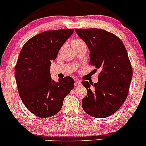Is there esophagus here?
<instances>
[{"mask_svg": "<svg viewBox=\"0 0 146 146\" xmlns=\"http://www.w3.org/2000/svg\"><path fill=\"white\" fill-rule=\"evenodd\" d=\"M74 85H75V87H78V86H81V82H80V81H78V80H77V81L75 82Z\"/></svg>", "mask_w": 146, "mask_h": 146, "instance_id": "1", "label": "esophagus"}]
</instances>
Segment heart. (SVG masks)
Instances as JSON below:
<instances>
[{
  "instance_id": "heart-1",
  "label": "heart",
  "mask_w": 146,
  "mask_h": 146,
  "mask_svg": "<svg viewBox=\"0 0 146 146\" xmlns=\"http://www.w3.org/2000/svg\"><path fill=\"white\" fill-rule=\"evenodd\" d=\"M85 42H84L82 39L80 38H75L72 40L71 41V46H73V48H76L78 46H80V45L84 44Z\"/></svg>"
}]
</instances>
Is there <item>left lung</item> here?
<instances>
[{
    "instance_id": "obj_1",
    "label": "left lung",
    "mask_w": 146,
    "mask_h": 146,
    "mask_svg": "<svg viewBox=\"0 0 146 146\" xmlns=\"http://www.w3.org/2000/svg\"><path fill=\"white\" fill-rule=\"evenodd\" d=\"M75 30L89 48V64L101 70L98 82H82L88 92L82 108L91 117H108L119 109L128 94L132 68L126 48L120 38L106 30Z\"/></svg>"
}]
</instances>
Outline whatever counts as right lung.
Segmentation results:
<instances>
[{
  "label": "right lung",
  "instance_id": "obj_1",
  "mask_svg": "<svg viewBox=\"0 0 146 146\" xmlns=\"http://www.w3.org/2000/svg\"><path fill=\"white\" fill-rule=\"evenodd\" d=\"M73 29L50 30L30 38L22 48L15 66L20 98L36 116L46 118L61 110L65 97L73 89L70 76L51 79L50 66L60 48L73 33Z\"/></svg>",
  "mask_w": 146,
  "mask_h": 146
}]
</instances>
